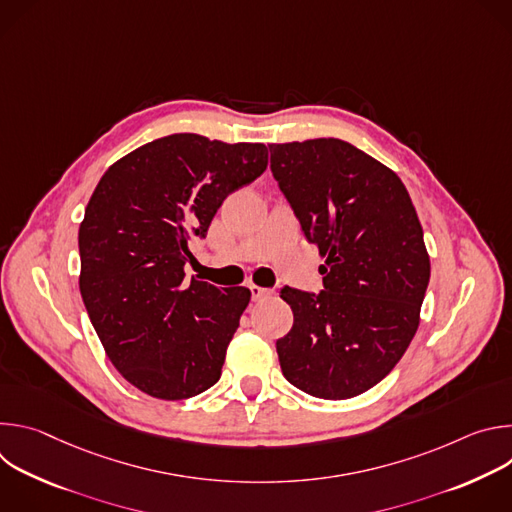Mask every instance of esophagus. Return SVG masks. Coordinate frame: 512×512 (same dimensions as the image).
<instances>
[{
  "instance_id": "1",
  "label": "esophagus",
  "mask_w": 512,
  "mask_h": 512,
  "mask_svg": "<svg viewBox=\"0 0 512 512\" xmlns=\"http://www.w3.org/2000/svg\"><path fill=\"white\" fill-rule=\"evenodd\" d=\"M249 291H251L253 302H261V300H265L267 296L273 294L271 289H265V287H259V285H249Z\"/></svg>"
}]
</instances>
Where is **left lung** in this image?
<instances>
[{
  "label": "left lung",
  "instance_id": "8db88e82",
  "mask_svg": "<svg viewBox=\"0 0 512 512\" xmlns=\"http://www.w3.org/2000/svg\"><path fill=\"white\" fill-rule=\"evenodd\" d=\"M269 152L306 239L326 255L320 294L279 291L294 310L275 342L281 373L318 399L356 397L395 369L419 326L429 257L415 206L395 172L342 139Z\"/></svg>",
  "mask_w": 512,
  "mask_h": 512
}]
</instances>
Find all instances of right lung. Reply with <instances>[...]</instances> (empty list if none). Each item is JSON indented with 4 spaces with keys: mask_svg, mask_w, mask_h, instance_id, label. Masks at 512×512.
I'll list each match as a JSON object with an SVG mask.
<instances>
[{
    "mask_svg": "<svg viewBox=\"0 0 512 512\" xmlns=\"http://www.w3.org/2000/svg\"><path fill=\"white\" fill-rule=\"evenodd\" d=\"M265 168L263 143L174 133L127 154L97 184L79 229L81 296L109 360L139 391L180 401L221 379L251 291L186 283L188 243Z\"/></svg>",
    "mask_w": 512,
    "mask_h": 512,
    "instance_id": "obj_1",
    "label": "right lung"
}]
</instances>
